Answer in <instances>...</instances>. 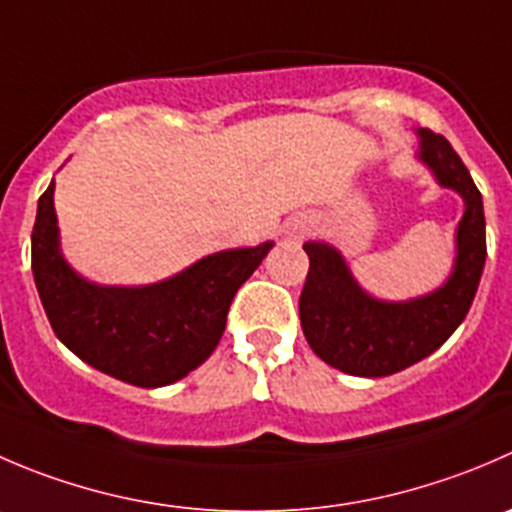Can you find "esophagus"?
<instances>
[{
	"mask_svg": "<svg viewBox=\"0 0 512 512\" xmlns=\"http://www.w3.org/2000/svg\"><path fill=\"white\" fill-rule=\"evenodd\" d=\"M305 232H307L305 222H295V225L290 227V235H292V237H302V235H305Z\"/></svg>",
	"mask_w": 512,
	"mask_h": 512,
	"instance_id": "1",
	"label": "esophagus"
}]
</instances>
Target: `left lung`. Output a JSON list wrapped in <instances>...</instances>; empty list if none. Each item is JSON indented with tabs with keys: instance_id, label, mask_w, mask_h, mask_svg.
I'll return each mask as SVG.
<instances>
[{
	"instance_id": "left-lung-1",
	"label": "left lung",
	"mask_w": 512,
	"mask_h": 512,
	"mask_svg": "<svg viewBox=\"0 0 512 512\" xmlns=\"http://www.w3.org/2000/svg\"><path fill=\"white\" fill-rule=\"evenodd\" d=\"M418 160L430 167L438 185L465 202L455 232V265L448 282L408 302L367 295L352 277L345 257L325 242H305L310 257L300 295V322L320 360L347 375L385 377L415 365L438 350L465 320L485 267L483 197L468 167L443 135L418 130Z\"/></svg>"
}]
</instances>
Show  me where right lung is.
<instances>
[{"label": "right lung", "mask_w": 512, "mask_h": 512, "mask_svg": "<svg viewBox=\"0 0 512 512\" xmlns=\"http://www.w3.org/2000/svg\"><path fill=\"white\" fill-rule=\"evenodd\" d=\"M270 247L215 252L155 285H97L62 257L52 180L37 205L32 272L54 335L74 355L137 388H162L212 355L232 297Z\"/></svg>", "instance_id": "1"}]
</instances>
